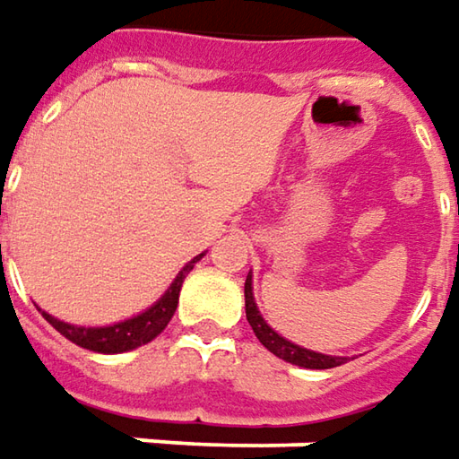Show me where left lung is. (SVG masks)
I'll list each match as a JSON object with an SVG mask.
<instances>
[{"label":"left lung","instance_id":"1","mask_svg":"<svg viewBox=\"0 0 459 459\" xmlns=\"http://www.w3.org/2000/svg\"><path fill=\"white\" fill-rule=\"evenodd\" d=\"M244 298H247V321H249V326L256 333V339L264 344V347L274 354V357H280V359H285L290 365H298V368H308V369H329V368H339V365H344V359L347 357H331V354H321V351H310V349L298 347V344H292L288 342L285 336H280L277 331L269 326L267 321L262 318V313L256 308V303H254V290H251V274L247 277V285H244Z\"/></svg>","mask_w":459,"mask_h":459}]
</instances>
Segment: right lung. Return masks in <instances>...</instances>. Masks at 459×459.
I'll use <instances>...</instances> for the list:
<instances>
[{"label": "right lung", "mask_w": 459, "mask_h": 459, "mask_svg": "<svg viewBox=\"0 0 459 459\" xmlns=\"http://www.w3.org/2000/svg\"><path fill=\"white\" fill-rule=\"evenodd\" d=\"M200 256H203V254H200ZM200 256H195L192 262H187L185 267L179 269V274L174 277V282L169 285V290H167L149 310L133 316L128 321H120V324H112V326H97V329H91V326H74V324H66V321H58V318H53L46 310H43V318H46L58 333H64L69 342L79 344V347L90 349V351H100V354H120V351H130V349L141 347V344H149V342H153L161 331L167 329V324H169L174 310H177V303H179L182 282H185V277L190 274V269L195 267V262H197Z\"/></svg>", "instance_id": "1"}]
</instances>
